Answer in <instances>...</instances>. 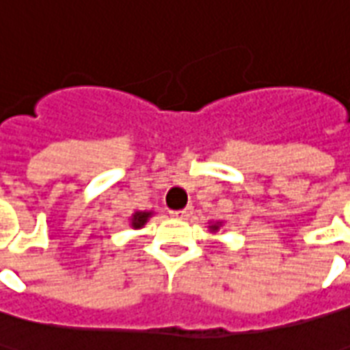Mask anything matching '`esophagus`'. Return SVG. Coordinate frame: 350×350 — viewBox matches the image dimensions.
Returning a JSON list of instances; mask_svg holds the SVG:
<instances>
[{"label": "esophagus", "instance_id": "esophagus-1", "mask_svg": "<svg viewBox=\"0 0 350 350\" xmlns=\"http://www.w3.org/2000/svg\"><path fill=\"white\" fill-rule=\"evenodd\" d=\"M172 217H176V219H189L191 215H193V208L189 206V208L182 209V211H172Z\"/></svg>", "mask_w": 350, "mask_h": 350}]
</instances>
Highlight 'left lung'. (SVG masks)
I'll use <instances>...</instances> for the list:
<instances>
[{
	"label": "left lung",
	"mask_w": 350,
	"mask_h": 350,
	"mask_svg": "<svg viewBox=\"0 0 350 350\" xmlns=\"http://www.w3.org/2000/svg\"><path fill=\"white\" fill-rule=\"evenodd\" d=\"M217 228H219V226H217V224H215V226H211V230H217Z\"/></svg>",
	"instance_id": "8db88e82"
}]
</instances>
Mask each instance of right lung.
Listing matches in <instances>:
<instances>
[{
	"label": "right lung",
	"instance_id": "1",
	"mask_svg": "<svg viewBox=\"0 0 350 350\" xmlns=\"http://www.w3.org/2000/svg\"><path fill=\"white\" fill-rule=\"evenodd\" d=\"M150 215H152V213H148V211H137V213L131 217V226L141 228L144 222L148 221Z\"/></svg>",
	"mask_w": 350,
	"mask_h": 350
}]
</instances>
